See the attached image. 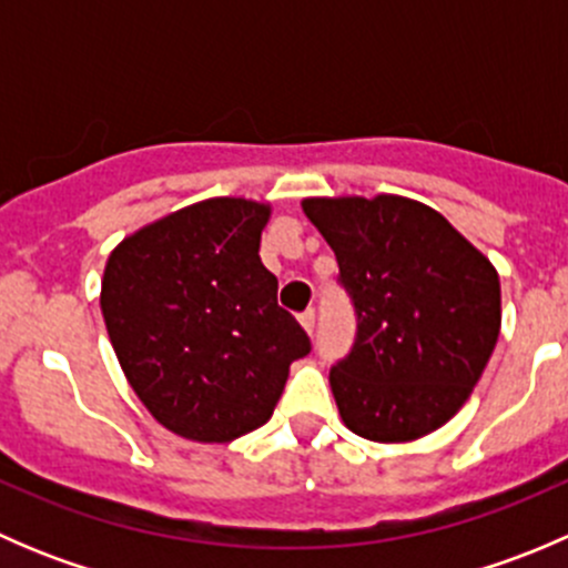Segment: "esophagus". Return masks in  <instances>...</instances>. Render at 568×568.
<instances>
[{
	"instance_id": "esophagus-1",
	"label": "esophagus",
	"mask_w": 568,
	"mask_h": 568,
	"mask_svg": "<svg viewBox=\"0 0 568 568\" xmlns=\"http://www.w3.org/2000/svg\"><path fill=\"white\" fill-rule=\"evenodd\" d=\"M300 324L305 326L307 335H313V329H316V311L313 307H307V311L300 313Z\"/></svg>"
}]
</instances>
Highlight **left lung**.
<instances>
[{"instance_id":"obj_1","label":"left lung","mask_w":568,"mask_h":568,"mask_svg":"<svg viewBox=\"0 0 568 568\" xmlns=\"http://www.w3.org/2000/svg\"><path fill=\"white\" fill-rule=\"evenodd\" d=\"M302 209L335 252L357 316L352 352L329 371L343 423L374 443L437 432L495 352V266L417 200L307 197Z\"/></svg>"}]
</instances>
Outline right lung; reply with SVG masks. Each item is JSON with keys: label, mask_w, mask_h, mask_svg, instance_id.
Listing matches in <instances>:
<instances>
[{"label": "right lung", "mask_w": 568, "mask_h": 568, "mask_svg": "<svg viewBox=\"0 0 568 568\" xmlns=\"http://www.w3.org/2000/svg\"><path fill=\"white\" fill-rule=\"evenodd\" d=\"M266 203L211 197L131 233L109 255L101 313L125 379L153 417L194 443H231L272 417L311 354L261 263Z\"/></svg>", "instance_id": "obj_1"}]
</instances>
